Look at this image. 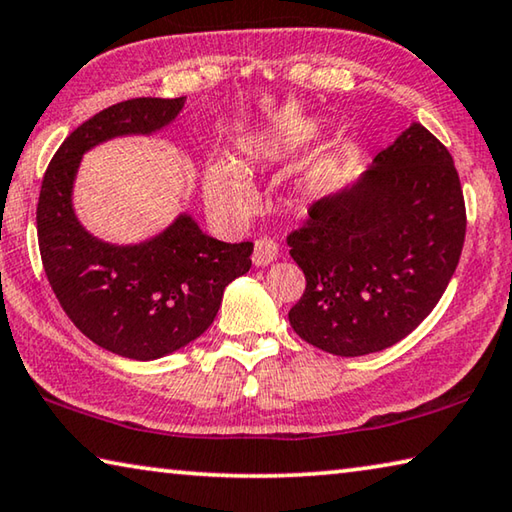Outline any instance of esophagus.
<instances>
[{"mask_svg":"<svg viewBox=\"0 0 512 512\" xmlns=\"http://www.w3.org/2000/svg\"><path fill=\"white\" fill-rule=\"evenodd\" d=\"M275 257H277V244H275L273 239L262 237V239L255 241V250H253V262H255V266L271 264Z\"/></svg>","mask_w":512,"mask_h":512,"instance_id":"obj_1","label":"esophagus"}]
</instances>
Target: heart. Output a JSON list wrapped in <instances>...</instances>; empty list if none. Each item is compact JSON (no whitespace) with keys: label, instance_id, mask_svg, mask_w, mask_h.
<instances>
[{"label":"heart","instance_id":"1","mask_svg":"<svg viewBox=\"0 0 512 512\" xmlns=\"http://www.w3.org/2000/svg\"><path fill=\"white\" fill-rule=\"evenodd\" d=\"M311 135V128H289L287 133L275 137H255L244 146V153L250 160H275L280 155L296 149L300 142H305ZM205 198L207 205L214 212L225 216H246L255 205L253 187L248 185L235 164L230 162H214L205 171Z\"/></svg>","mask_w":512,"mask_h":512}]
</instances>
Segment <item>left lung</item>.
I'll use <instances>...</instances> for the list:
<instances>
[{
  "instance_id": "obj_1",
  "label": "left lung",
  "mask_w": 512,
  "mask_h": 512,
  "mask_svg": "<svg viewBox=\"0 0 512 512\" xmlns=\"http://www.w3.org/2000/svg\"><path fill=\"white\" fill-rule=\"evenodd\" d=\"M465 225L452 155L413 121L357 185L320 198L287 237L307 280L289 311L293 332L339 357L391 348L438 305Z\"/></svg>"
}]
</instances>
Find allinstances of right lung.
<instances>
[{"label": "right lung", "instance_id": "right-lung-1", "mask_svg": "<svg viewBox=\"0 0 512 512\" xmlns=\"http://www.w3.org/2000/svg\"><path fill=\"white\" fill-rule=\"evenodd\" d=\"M185 97H140L97 112L69 133L45 171L38 198V246L51 291L69 320L103 350L149 361L198 339L214 323L223 291L248 273L253 244H225L192 216L140 246H110L81 228L72 185L81 155L117 135L167 126Z\"/></svg>", "mask_w": 512, "mask_h": 512}]
</instances>
